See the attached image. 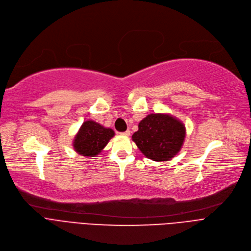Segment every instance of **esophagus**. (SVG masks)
<instances>
[{
	"mask_svg": "<svg viewBox=\"0 0 251 251\" xmlns=\"http://www.w3.org/2000/svg\"><path fill=\"white\" fill-rule=\"evenodd\" d=\"M121 134L124 135V136H129V135H130V130H126L125 132H122Z\"/></svg>",
	"mask_w": 251,
	"mask_h": 251,
	"instance_id": "1",
	"label": "esophagus"
}]
</instances>
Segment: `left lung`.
I'll list each match as a JSON object with an SVG mask.
<instances>
[{"instance_id":"left-lung-1","label":"left lung","mask_w":251,"mask_h":251,"mask_svg":"<svg viewBox=\"0 0 251 251\" xmlns=\"http://www.w3.org/2000/svg\"><path fill=\"white\" fill-rule=\"evenodd\" d=\"M186 135L184 124L169 114H151L132 135L140 151L156 162L170 161L180 151Z\"/></svg>"}]
</instances>
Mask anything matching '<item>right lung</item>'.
<instances>
[{
    "label": "right lung",
    "mask_w": 251,
    "mask_h": 251,
    "mask_svg": "<svg viewBox=\"0 0 251 251\" xmlns=\"http://www.w3.org/2000/svg\"><path fill=\"white\" fill-rule=\"evenodd\" d=\"M114 135L113 129L105 128L92 120L85 121L74 137V151L80 155L97 156Z\"/></svg>",
    "instance_id": "add662e5"
}]
</instances>
